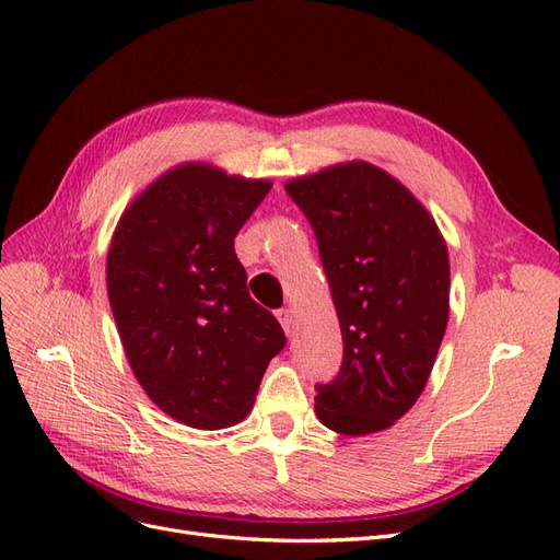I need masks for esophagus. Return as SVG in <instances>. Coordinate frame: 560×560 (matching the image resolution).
I'll list each match as a JSON object with an SVG mask.
<instances>
[{
    "label": "esophagus",
    "instance_id": "34e87169",
    "mask_svg": "<svg viewBox=\"0 0 560 560\" xmlns=\"http://www.w3.org/2000/svg\"><path fill=\"white\" fill-rule=\"evenodd\" d=\"M276 317H278V322L282 325V329H284V334L290 336L292 334V327H294V319H292V311L290 308H280L278 313H276Z\"/></svg>",
    "mask_w": 560,
    "mask_h": 560
}]
</instances>
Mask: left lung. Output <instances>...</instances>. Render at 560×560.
<instances>
[{"label": "left lung", "instance_id": "left-lung-1", "mask_svg": "<svg viewBox=\"0 0 560 560\" xmlns=\"http://www.w3.org/2000/svg\"><path fill=\"white\" fill-rule=\"evenodd\" d=\"M343 334V364L317 385L325 428L362 436L418 401L446 334L448 247L428 208L383 167L348 161L294 177Z\"/></svg>", "mask_w": 560, "mask_h": 560}]
</instances>
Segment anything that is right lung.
Here are the masks:
<instances>
[{"label": "right lung", "instance_id": "right-lung-1", "mask_svg": "<svg viewBox=\"0 0 560 560\" xmlns=\"http://www.w3.org/2000/svg\"><path fill=\"white\" fill-rule=\"evenodd\" d=\"M270 186L182 163L151 182L114 229L107 294L118 338L147 397L182 425L241 422L284 348L233 249Z\"/></svg>", "mask_w": 560, "mask_h": 560}]
</instances>
